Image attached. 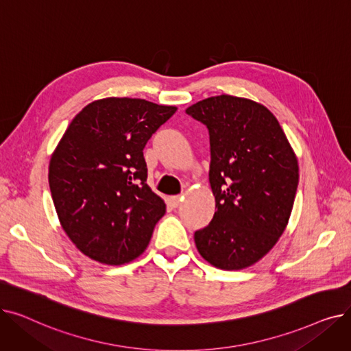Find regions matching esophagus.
I'll use <instances>...</instances> for the list:
<instances>
[{
	"mask_svg": "<svg viewBox=\"0 0 351 351\" xmlns=\"http://www.w3.org/2000/svg\"><path fill=\"white\" fill-rule=\"evenodd\" d=\"M180 202H182V196H171L169 197V204L172 208H178L180 205Z\"/></svg>",
	"mask_w": 351,
	"mask_h": 351,
	"instance_id": "34e87169",
	"label": "esophagus"
}]
</instances>
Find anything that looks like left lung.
Segmentation results:
<instances>
[{
    "label": "left lung",
    "mask_w": 351,
    "mask_h": 351,
    "mask_svg": "<svg viewBox=\"0 0 351 351\" xmlns=\"http://www.w3.org/2000/svg\"><path fill=\"white\" fill-rule=\"evenodd\" d=\"M186 114L208 128L210 223L195 232L210 265L252 266L282 236L299 185V166L278 119L263 105L232 95L200 101Z\"/></svg>",
    "instance_id": "8db88e82"
}]
</instances>
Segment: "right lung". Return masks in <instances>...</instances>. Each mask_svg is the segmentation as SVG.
Segmentation results:
<instances>
[{
  "mask_svg": "<svg viewBox=\"0 0 351 351\" xmlns=\"http://www.w3.org/2000/svg\"><path fill=\"white\" fill-rule=\"evenodd\" d=\"M176 112L136 98H106L72 119L49 162V189L62 229L90 259L134 261L165 215L146 185L143 147Z\"/></svg>",
  "mask_w": 351,
  "mask_h": 351,
  "instance_id": "right-lung-1",
  "label": "right lung"
}]
</instances>
